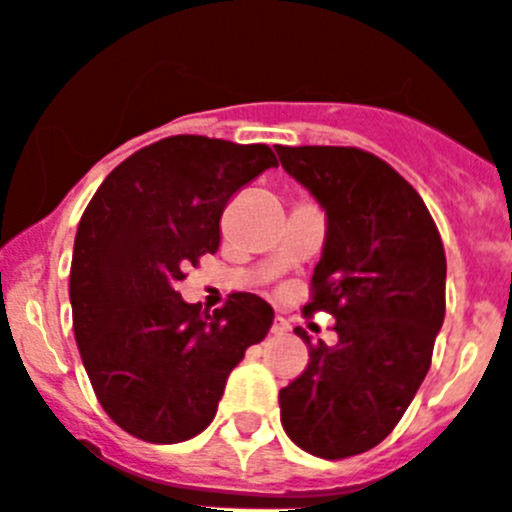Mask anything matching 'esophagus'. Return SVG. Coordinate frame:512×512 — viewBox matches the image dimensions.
Returning <instances> with one entry per match:
<instances>
[{"instance_id": "obj_1", "label": "esophagus", "mask_w": 512, "mask_h": 512, "mask_svg": "<svg viewBox=\"0 0 512 512\" xmlns=\"http://www.w3.org/2000/svg\"><path fill=\"white\" fill-rule=\"evenodd\" d=\"M288 331H290V324L283 319V316H278V319L273 321V334L283 336V334H288Z\"/></svg>"}]
</instances>
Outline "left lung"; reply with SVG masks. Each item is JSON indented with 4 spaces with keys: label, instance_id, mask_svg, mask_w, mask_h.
Listing matches in <instances>:
<instances>
[{
    "label": "left lung",
    "instance_id": "left-lung-1",
    "mask_svg": "<svg viewBox=\"0 0 512 512\" xmlns=\"http://www.w3.org/2000/svg\"><path fill=\"white\" fill-rule=\"evenodd\" d=\"M280 165L326 214L313 301L331 311L339 342L316 347L280 390V423L303 451L344 459L380 444L431 367L444 324L446 257L411 183L357 147L278 145Z\"/></svg>",
    "mask_w": 512,
    "mask_h": 512
}]
</instances>
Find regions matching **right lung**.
Segmentation results:
<instances>
[{
    "mask_svg": "<svg viewBox=\"0 0 512 512\" xmlns=\"http://www.w3.org/2000/svg\"><path fill=\"white\" fill-rule=\"evenodd\" d=\"M267 145L176 135L104 178L78 222L73 334L101 408L150 444H178L216 416L229 372L273 326L255 293L201 311L176 290L219 250V219L239 188L275 168Z\"/></svg>",
    "mask_w": 512,
    "mask_h": 512,
    "instance_id": "1",
    "label": "right lung"
}]
</instances>
